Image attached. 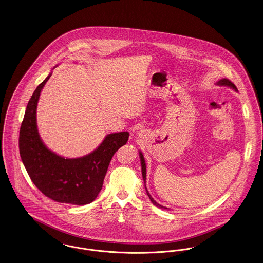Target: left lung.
<instances>
[{
  "instance_id": "obj_1",
  "label": "left lung",
  "mask_w": 263,
  "mask_h": 263,
  "mask_svg": "<svg viewBox=\"0 0 263 263\" xmlns=\"http://www.w3.org/2000/svg\"><path fill=\"white\" fill-rule=\"evenodd\" d=\"M216 84L217 85H220V86H228V87H231V88H233V89H235L236 91H238V89H237V87H236V85L231 81V80H227V79H222V80H219L216 82ZM139 157H140V163H141V172H142V178H143V182H144V186H145V190H146V194L148 195L149 199L151 200V202L154 204V205L157 206V207H160V208H163V209H167L166 207H164V206L160 205L159 203H157L154 199H153V197L150 195L149 194L148 191H147V189H146V165H145V160H144V157H143V155H142V153L139 151Z\"/></svg>"
}]
</instances>
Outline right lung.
Wrapping results in <instances>:
<instances>
[{
  "mask_svg": "<svg viewBox=\"0 0 263 263\" xmlns=\"http://www.w3.org/2000/svg\"><path fill=\"white\" fill-rule=\"evenodd\" d=\"M51 76L37 86L27 104L20 130L21 157L31 181L47 197L72 205L88 204L100 193L110 161L129 134H110L93 152L80 158H64L47 148L38 134L36 109Z\"/></svg>",
  "mask_w": 263,
  "mask_h": 263,
  "instance_id": "add662e5",
  "label": "right lung"
}]
</instances>
